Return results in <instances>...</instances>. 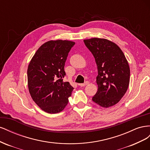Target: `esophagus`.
Segmentation results:
<instances>
[{"instance_id": "obj_1", "label": "esophagus", "mask_w": 150, "mask_h": 150, "mask_svg": "<svg viewBox=\"0 0 150 150\" xmlns=\"http://www.w3.org/2000/svg\"><path fill=\"white\" fill-rule=\"evenodd\" d=\"M89 83L88 82V81H86V82H85V83H83V84H79V86H81V87H84V86H86V85H88Z\"/></svg>"}]
</instances>
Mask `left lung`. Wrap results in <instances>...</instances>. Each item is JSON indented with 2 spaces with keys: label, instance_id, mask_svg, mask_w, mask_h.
I'll return each mask as SVG.
<instances>
[{
  "label": "left lung",
  "instance_id": "obj_1",
  "mask_svg": "<svg viewBox=\"0 0 150 150\" xmlns=\"http://www.w3.org/2000/svg\"><path fill=\"white\" fill-rule=\"evenodd\" d=\"M98 66V88L93 101L103 108L115 105L128 88L130 69L128 61L120 47L106 39H84Z\"/></svg>",
  "mask_w": 150,
  "mask_h": 150
}]
</instances>
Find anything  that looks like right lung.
I'll return each instance as SVG.
<instances>
[{"instance_id":"1","label":"right lung","mask_w":150,"mask_h":150,"mask_svg":"<svg viewBox=\"0 0 150 150\" xmlns=\"http://www.w3.org/2000/svg\"><path fill=\"white\" fill-rule=\"evenodd\" d=\"M74 42L49 40L31 59L28 68V85L31 98L44 111L50 114L62 111L69 102L73 87L63 81L64 65Z\"/></svg>"}]
</instances>
